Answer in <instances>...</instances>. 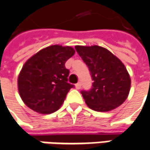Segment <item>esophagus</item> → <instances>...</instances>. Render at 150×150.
<instances>
[{
  "mask_svg": "<svg viewBox=\"0 0 150 150\" xmlns=\"http://www.w3.org/2000/svg\"><path fill=\"white\" fill-rule=\"evenodd\" d=\"M75 88L76 89H79V88H81V83L80 82H78V83L75 84Z\"/></svg>",
  "mask_w": 150,
  "mask_h": 150,
  "instance_id": "obj_1",
  "label": "esophagus"
}]
</instances>
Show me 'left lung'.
Instances as JSON below:
<instances>
[{
  "label": "left lung",
  "mask_w": 150,
  "mask_h": 150,
  "mask_svg": "<svg viewBox=\"0 0 150 150\" xmlns=\"http://www.w3.org/2000/svg\"><path fill=\"white\" fill-rule=\"evenodd\" d=\"M87 65L93 83L81 93L88 107L97 112H108L122 105L128 97L131 78L126 67L116 56L99 46H75Z\"/></svg>",
  "instance_id": "left-lung-1"
}]
</instances>
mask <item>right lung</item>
<instances>
[{"label":"right lung","mask_w":150,"mask_h":150,"mask_svg":"<svg viewBox=\"0 0 150 150\" xmlns=\"http://www.w3.org/2000/svg\"><path fill=\"white\" fill-rule=\"evenodd\" d=\"M75 54L71 47L52 45L43 48L24 63L18 77L22 100L41 114L57 111L73 84L68 83L70 71L65 63Z\"/></svg>","instance_id":"add662e5"}]
</instances>
